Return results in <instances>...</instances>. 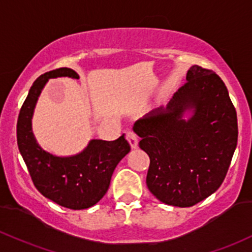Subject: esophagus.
<instances>
[{
    "label": "esophagus",
    "mask_w": 252,
    "mask_h": 252,
    "mask_svg": "<svg viewBox=\"0 0 252 252\" xmlns=\"http://www.w3.org/2000/svg\"><path fill=\"white\" fill-rule=\"evenodd\" d=\"M126 140H128L129 143H130L131 148L137 147V143H139V136H137L134 131L130 130L126 132Z\"/></svg>",
    "instance_id": "esophagus-1"
}]
</instances>
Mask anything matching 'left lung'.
Listing matches in <instances>:
<instances>
[{
    "instance_id": "1",
    "label": "left lung",
    "mask_w": 252,
    "mask_h": 252,
    "mask_svg": "<svg viewBox=\"0 0 252 252\" xmlns=\"http://www.w3.org/2000/svg\"><path fill=\"white\" fill-rule=\"evenodd\" d=\"M193 115L184 120L185 111ZM140 148L148 154L146 183L162 203L191 207L217 191L238 140L237 112L218 74L200 65L166 107L135 122Z\"/></svg>"
}]
</instances>
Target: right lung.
I'll return each mask as SVG.
<instances>
[{"label":"right lung","instance_id":"1","mask_svg":"<svg viewBox=\"0 0 252 252\" xmlns=\"http://www.w3.org/2000/svg\"><path fill=\"white\" fill-rule=\"evenodd\" d=\"M62 76L79 79L73 69L59 68L43 74L33 82L19 113L16 139L38 191L60 206L79 211L94 206L103 198L113 171L130 152V145L122 135L115 141L91 140L76 156L56 157L44 151L32 131L33 111L48 80Z\"/></svg>","mask_w":252,"mask_h":252}]
</instances>
